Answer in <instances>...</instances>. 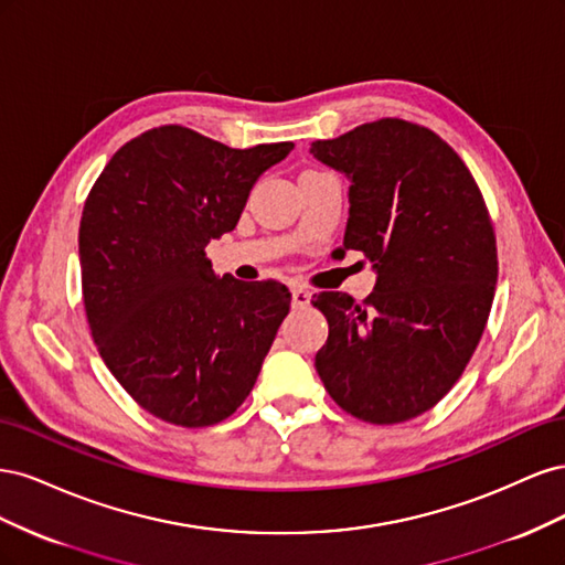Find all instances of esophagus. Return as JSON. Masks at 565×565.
Segmentation results:
<instances>
[{
    "instance_id": "obj_1",
    "label": "esophagus",
    "mask_w": 565,
    "mask_h": 565,
    "mask_svg": "<svg viewBox=\"0 0 565 565\" xmlns=\"http://www.w3.org/2000/svg\"><path fill=\"white\" fill-rule=\"evenodd\" d=\"M311 303V292L303 287H292V306L295 309H306Z\"/></svg>"
}]
</instances>
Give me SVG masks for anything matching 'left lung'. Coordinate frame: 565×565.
<instances>
[{
  "label": "left lung",
  "mask_w": 565,
  "mask_h": 565,
  "mask_svg": "<svg viewBox=\"0 0 565 565\" xmlns=\"http://www.w3.org/2000/svg\"><path fill=\"white\" fill-rule=\"evenodd\" d=\"M311 156L349 179L344 247L377 282L355 303L313 295L330 334L316 370L339 407L372 424L431 409L465 372L498 285V247L481 191L431 129L380 119Z\"/></svg>",
  "instance_id": "left-lung-1"
}]
</instances>
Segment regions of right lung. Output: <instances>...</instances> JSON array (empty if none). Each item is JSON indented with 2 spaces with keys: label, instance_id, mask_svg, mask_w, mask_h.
I'll use <instances>...</instances> for the list:
<instances>
[{
  "label": "right lung",
  "instance_id": "1",
  "mask_svg": "<svg viewBox=\"0 0 565 565\" xmlns=\"http://www.w3.org/2000/svg\"><path fill=\"white\" fill-rule=\"evenodd\" d=\"M295 143L228 148L160 127L119 148L84 202L82 295L113 377L150 415L212 426L254 388L289 313L276 280L218 278L204 254Z\"/></svg>",
  "mask_w": 565,
  "mask_h": 565
}]
</instances>
